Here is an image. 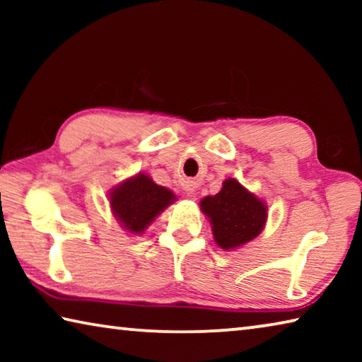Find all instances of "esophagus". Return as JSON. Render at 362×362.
I'll use <instances>...</instances> for the list:
<instances>
[{
	"instance_id": "obj_1",
	"label": "esophagus",
	"mask_w": 362,
	"mask_h": 362,
	"mask_svg": "<svg viewBox=\"0 0 362 362\" xmlns=\"http://www.w3.org/2000/svg\"><path fill=\"white\" fill-rule=\"evenodd\" d=\"M183 189H185V193H187V194H189V196H193V193H194V189H196V185H194V182H192V180H188V182H185V183H183Z\"/></svg>"
}]
</instances>
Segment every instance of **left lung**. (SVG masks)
Wrapping results in <instances>:
<instances>
[{"instance_id": "left-lung-1", "label": "left lung", "mask_w": 362, "mask_h": 362, "mask_svg": "<svg viewBox=\"0 0 362 362\" xmlns=\"http://www.w3.org/2000/svg\"><path fill=\"white\" fill-rule=\"evenodd\" d=\"M212 225L214 240L225 250L236 249L260 235L267 222V206L236 179H226L222 189L201 199Z\"/></svg>"}]
</instances>
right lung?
I'll return each instance as SVG.
<instances>
[{
    "label": "right lung",
    "instance_id": "add662e5",
    "mask_svg": "<svg viewBox=\"0 0 362 362\" xmlns=\"http://www.w3.org/2000/svg\"><path fill=\"white\" fill-rule=\"evenodd\" d=\"M175 201L174 193L156 185L146 174L124 180L110 192V206L124 230L142 235L155 217Z\"/></svg>",
    "mask_w": 362,
    "mask_h": 362
}]
</instances>
